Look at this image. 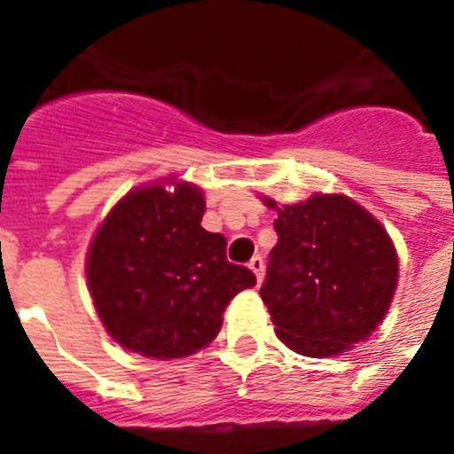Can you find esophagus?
<instances>
[{"label":"esophagus","instance_id":"34e87169","mask_svg":"<svg viewBox=\"0 0 454 454\" xmlns=\"http://www.w3.org/2000/svg\"><path fill=\"white\" fill-rule=\"evenodd\" d=\"M249 269L254 270V276H256V280H259V283H262L263 280V269H266V263H263V256H252V262H249Z\"/></svg>","mask_w":454,"mask_h":454}]
</instances>
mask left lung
I'll return each instance as SVG.
<instances>
[{
	"label": "left lung",
	"instance_id": "1",
	"mask_svg": "<svg viewBox=\"0 0 454 454\" xmlns=\"http://www.w3.org/2000/svg\"><path fill=\"white\" fill-rule=\"evenodd\" d=\"M276 209L278 245L259 294L278 337L313 358L365 341L387 316L398 283L387 231L344 195H313Z\"/></svg>",
	"mask_w": 454,
	"mask_h": 454
}]
</instances>
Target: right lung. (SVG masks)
<instances>
[{
  "label": "right lung",
  "mask_w": 454,
  "mask_h": 454,
  "mask_svg": "<svg viewBox=\"0 0 454 454\" xmlns=\"http://www.w3.org/2000/svg\"><path fill=\"white\" fill-rule=\"evenodd\" d=\"M195 185L129 192L103 221L87 259L94 306L117 344L148 358H184L221 330L254 273L226 259V238L200 226Z\"/></svg>",
  "instance_id": "obj_1"
}]
</instances>
